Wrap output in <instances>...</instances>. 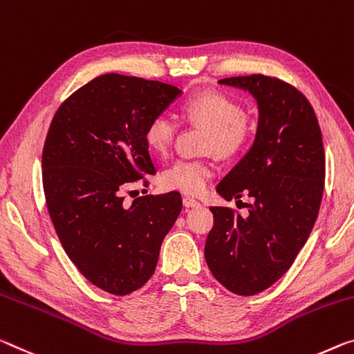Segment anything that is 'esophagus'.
Masks as SVG:
<instances>
[{"label": "esophagus", "mask_w": 354, "mask_h": 354, "mask_svg": "<svg viewBox=\"0 0 354 354\" xmlns=\"http://www.w3.org/2000/svg\"><path fill=\"white\" fill-rule=\"evenodd\" d=\"M183 205L186 206V207H198L200 206V201L192 198V197H184L183 198Z\"/></svg>", "instance_id": "esophagus-1"}]
</instances>
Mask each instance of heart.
<instances>
[{
    "label": "heart",
    "instance_id": "obj_1",
    "mask_svg": "<svg viewBox=\"0 0 354 354\" xmlns=\"http://www.w3.org/2000/svg\"><path fill=\"white\" fill-rule=\"evenodd\" d=\"M181 120L207 129L205 149L228 159L249 147L254 124L244 105L221 91L190 94L181 105ZM179 124L170 115H154L145 127V142L153 153L165 156L175 142ZM212 164L201 159H178L162 173V186L198 195L212 176Z\"/></svg>",
    "mask_w": 354,
    "mask_h": 354
}]
</instances>
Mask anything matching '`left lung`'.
Returning <instances> with one entry per match:
<instances>
[{"label": "left lung", "mask_w": 354, "mask_h": 354, "mask_svg": "<svg viewBox=\"0 0 354 354\" xmlns=\"http://www.w3.org/2000/svg\"><path fill=\"white\" fill-rule=\"evenodd\" d=\"M248 89L258 100L255 142L218 183L225 200L249 195V216L211 206L207 268L223 287L254 296L276 283L293 265L315 223L324 190L322 129L310 102L277 77L252 74L218 80Z\"/></svg>", "instance_id": "1"}]
</instances>
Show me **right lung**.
Listing matches in <instances>:
<instances>
[{
	"label": "right lung",
	"instance_id": "1",
	"mask_svg": "<svg viewBox=\"0 0 354 354\" xmlns=\"http://www.w3.org/2000/svg\"><path fill=\"white\" fill-rule=\"evenodd\" d=\"M181 93L121 74L93 78L52 120L42 151V184L55 232L83 277L115 296L142 288L183 207L181 195H143L122 203L156 167L145 127Z\"/></svg>",
	"mask_w": 354,
	"mask_h": 354
}]
</instances>
